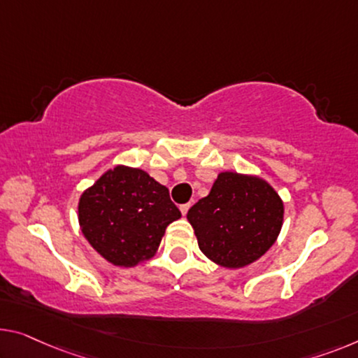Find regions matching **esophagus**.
I'll return each mask as SVG.
<instances>
[{
    "instance_id": "34e87169",
    "label": "esophagus",
    "mask_w": 358,
    "mask_h": 358,
    "mask_svg": "<svg viewBox=\"0 0 358 358\" xmlns=\"http://www.w3.org/2000/svg\"><path fill=\"white\" fill-rule=\"evenodd\" d=\"M189 207H191L189 202H188V204H181V206H180L181 213H183V215H186V213H188V210H189Z\"/></svg>"
}]
</instances>
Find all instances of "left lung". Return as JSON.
I'll use <instances>...</instances> for the list:
<instances>
[{"instance_id": "1", "label": "left lung", "mask_w": 358, "mask_h": 358, "mask_svg": "<svg viewBox=\"0 0 358 358\" xmlns=\"http://www.w3.org/2000/svg\"><path fill=\"white\" fill-rule=\"evenodd\" d=\"M201 252L223 268L254 264L273 246L285 202L259 175L220 172L210 193L188 210Z\"/></svg>"}]
</instances>
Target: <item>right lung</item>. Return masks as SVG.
I'll use <instances>...</instances> for the list:
<instances>
[{
    "label": "right lung",
    "mask_w": 358,
    "mask_h": 358,
    "mask_svg": "<svg viewBox=\"0 0 358 358\" xmlns=\"http://www.w3.org/2000/svg\"><path fill=\"white\" fill-rule=\"evenodd\" d=\"M181 212L169 189L143 169L119 164L78 199V225L96 252L115 266L141 265L156 255Z\"/></svg>",
    "instance_id": "obj_1"
}]
</instances>
